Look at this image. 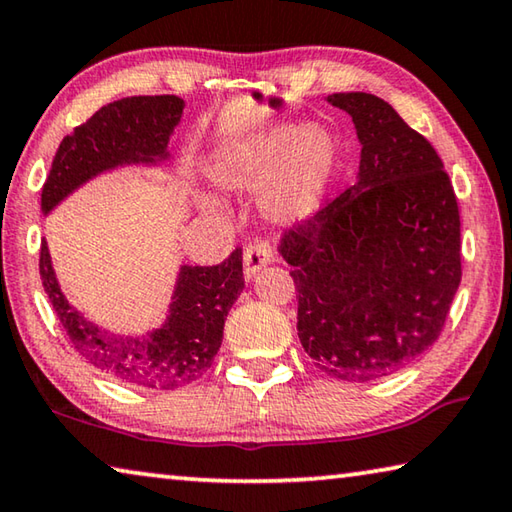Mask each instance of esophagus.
<instances>
[{
  "label": "esophagus",
  "mask_w": 512,
  "mask_h": 512,
  "mask_svg": "<svg viewBox=\"0 0 512 512\" xmlns=\"http://www.w3.org/2000/svg\"><path fill=\"white\" fill-rule=\"evenodd\" d=\"M273 262V248L266 241H255L250 244L244 253V275L246 280H253V277L259 273V268H264L266 264Z\"/></svg>",
  "instance_id": "obj_1"
}]
</instances>
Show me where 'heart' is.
Here are the masks:
<instances>
[{
  "instance_id": "obj_1",
  "label": "heart",
  "mask_w": 512,
  "mask_h": 512,
  "mask_svg": "<svg viewBox=\"0 0 512 512\" xmlns=\"http://www.w3.org/2000/svg\"><path fill=\"white\" fill-rule=\"evenodd\" d=\"M334 164V144L316 126L271 124L230 137L207 164L214 185L225 192H255L259 210L275 223L305 216L323 192ZM205 207H216L205 198Z\"/></svg>"
}]
</instances>
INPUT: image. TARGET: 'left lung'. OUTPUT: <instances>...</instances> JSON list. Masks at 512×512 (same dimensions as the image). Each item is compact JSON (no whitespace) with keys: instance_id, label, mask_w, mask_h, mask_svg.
Masks as SVG:
<instances>
[{"instance_id":"obj_1","label":"left lung","mask_w":512,"mask_h":512,"mask_svg":"<svg viewBox=\"0 0 512 512\" xmlns=\"http://www.w3.org/2000/svg\"><path fill=\"white\" fill-rule=\"evenodd\" d=\"M361 142L357 183L284 232L298 336L327 375L372 381L438 341L461 284V216L443 160L391 103L329 94Z\"/></svg>"}]
</instances>
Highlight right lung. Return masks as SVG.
Listing matches in <instances>:
<instances>
[{"mask_svg":"<svg viewBox=\"0 0 512 512\" xmlns=\"http://www.w3.org/2000/svg\"><path fill=\"white\" fill-rule=\"evenodd\" d=\"M185 101L173 94L126 97L94 112L60 142L42 185V212L99 173L124 164L169 158L167 144L183 117ZM40 277L74 350L94 368L133 386L173 391L212 366L230 307L244 289L241 248L216 266H180L169 316L146 336H115L85 320L58 287L47 241L40 246Z\"/></svg>","mask_w":512,"mask_h":512,"instance_id":"1","label":"right lung"}]
</instances>
